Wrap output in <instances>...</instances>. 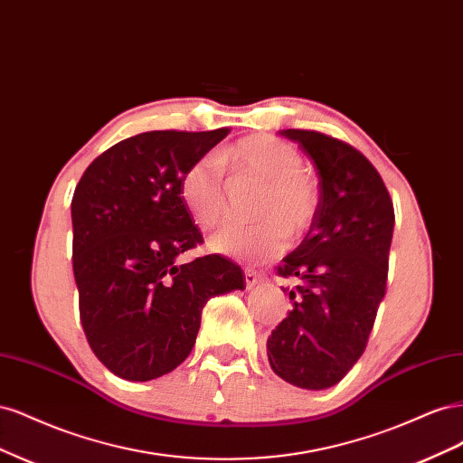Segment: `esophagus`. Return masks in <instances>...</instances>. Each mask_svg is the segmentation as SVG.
I'll use <instances>...</instances> for the list:
<instances>
[{"label": "esophagus", "instance_id": "34e87169", "mask_svg": "<svg viewBox=\"0 0 463 463\" xmlns=\"http://www.w3.org/2000/svg\"><path fill=\"white\" fill-rule=\"evenodd\" d=\"M260 279H262L260 272H257L253 269H245V286H247V289L255 288L260 282Z\"/></svg>", "mask_w": 463, "mask_h": 463}]
</instances>
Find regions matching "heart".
Segmentation results:
<instances>
[{"label":"heart","instance_id":"obj_1","mask_svg":"<svg viewBox=\"0 0 463 463\" xmlns=\"http://www.w3.org/2000/svg\"><path fill=\"white\" fill-rule=\"evenodd\" d=\"M222 158L241 175L262 184L253 204V223H226L210 235L208 245L214 253L264 260L278 255L289 240H299L318 214L320 191L311 174H307L301 152L270 135L241 138L223 150ZM181 199L201 228H214L228 210V187L223 164L216 156L193 162L181 177Z\"/></svg>","mask_w":463,"mask_h":463}]
</instances>
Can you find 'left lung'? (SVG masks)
Listing matches in <instances>:
<instances>
[{"mask_svg": "<svg viewBox=\"0 0 463 463\" xmlns=\"http://www.w3.org/2000/svg\"><path fill=\"white\" fill-rule=\"evenodd\" d=\"M318 172L320 204L301 245L278 266L296 278L291 311L272 330L266 354L286 383L325 390L363 355L386 291L394 204L363 154L317 131L284 129ZM286 291V289H284Z\"/></svg>", "mask_w": 463, "mask_h": 463, "instance_id": "8db88e82", "label": "left lung"}]
</instances>
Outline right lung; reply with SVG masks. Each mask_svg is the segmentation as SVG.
Returning a JSON list of instances; mask_svg holds the SVG:
<instances>
[{"label":"right lung","instance_id":"1","mask_svg":"<svg viewBox=\"0 0 463 463\" xmlns=\"http://www.w3.org/2000/svg\"><path fill=\"white\" fill-rule=\"evenodd\" d=\"M230 129L148 131L102 152L71 201L80 325L102 365L145 383L191 354L206 301L245 288L220 255L177 262L203 243L181 199L187 167Z\"/></svg>","mask_w":463,"mask_h":463}]
</instances>
